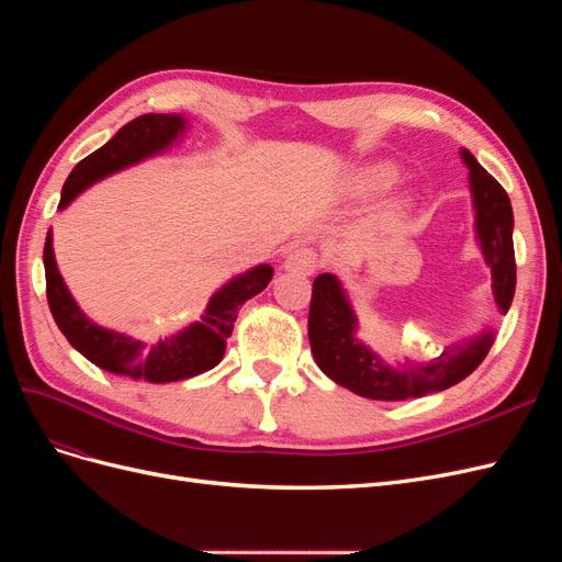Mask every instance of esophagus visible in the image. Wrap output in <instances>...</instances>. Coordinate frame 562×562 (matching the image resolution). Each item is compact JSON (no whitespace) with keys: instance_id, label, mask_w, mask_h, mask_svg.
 <instances>
[{"instance_id":"34e87169","label":"esophagus","mask_w":562,"mask_h":562,"mask_svg":"<svg viewBox=\"0 0 562 562\" xmlns=\"http://www.w3.org/2000/svg\"><path fill=\"white\" fill-rule=\"evenodd\" d=\"M283 269L285 271H293V274L312 277L314 271L318 269V255L312 248H307V246L293 248L291 252H288V258L283 262Z\"/></svg>"}]
</instances>
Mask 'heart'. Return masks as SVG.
<instances>
[{
  "label": "heart",
  "mask_w": 562,
  "mask_h": 562,
  "mask_svg": "<svg viewBox=\"0 0 562 562\" xmlns=\"http://www.w3.org/2000/svg\"><path fill=\"white\" fill-rule=\"evenodd\" d=\"M396 178H398V171L394 164H386V161L368 164V166H361L359 171L349 178V192L353 196L366 199L386 190V187L396 182Z\"/></svg>",
  "instance_id": "heart-1"
}]
</instances>
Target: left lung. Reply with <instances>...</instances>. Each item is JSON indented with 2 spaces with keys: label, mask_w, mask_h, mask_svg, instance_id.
<instances>
[{
  "label": "left lung",
  "mask_w": 562,
  "mask_h": 562,
  "mask_svg": "<svg viewBox=\"0 0 562 562\" xmlns=\"http://www.w3.org/2000/svg\"><path fill=\"white\" fill-rule=\"evenodd\" d=\"M469 168V184L475 209V234L492 269V295L497 310L508 312L516 293L514 258V211L504 187L462 149ZM359 321L349 304L342 283L335 274L314 279L310 304V345L314 361L326 375L353 394L375 401H405L434 394L469 378L483 363L495 335L492 330L448 347L436 359L422 363L389 366L366 347L359 337Z\"/></svg>",
  "instance_id": "left-lung-1"
}]
</instances>
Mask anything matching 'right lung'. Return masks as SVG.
I'll list each match as a JSON object with an SVG mask.
<instances>
[{
    "label": "right lung",
    "mask_w": 562,
    "mask_h": 562,
    "mask_svg": "<svg viewBox=\"0 0 562 562\" xmlns=\"http://www.w3.org/2000/svg\"><path fill=\"white\" fill-rule=\"evenodd\" d=\"M184 131L187 119L180 114H143L133 119V122L116 131L112 140L72 168V173L67 176L63 184L58 209L63 211L65 206H70L93 182L159 155V151L171 147ZM44 271L48 310L54 314L60 333L67 337V342L98 368L114 372V375L147 380L155 384L201 375V372L223 361L227 337L234 330L239 307L246 300L262 293L271 277H274V269L269 265H258L244 271V274L234 277L217 293H213L206 312L201 314V321L178 330L176 335L159 339L157 345H147L124 333L98 326L79 310V304L67 291L58 271L50 232L46 234L44 244Z\"/></svg>",
    "instance_id": "add662e5"
}]
</instances>
